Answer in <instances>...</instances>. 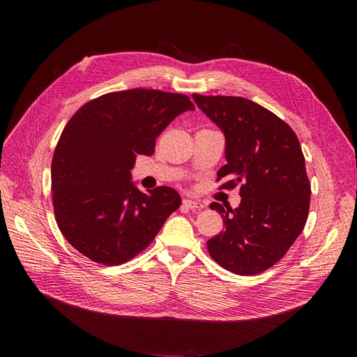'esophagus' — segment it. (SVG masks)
Returning a JSON list of instances; mask_svg holds the SVG:
<instances>
[{"instance_id": "esophagus-1", "label": "esophagus", "mask_w": 357, "mask_h": 357, "mask_svg": "<svg viewBox=\"0 0 357 357\" xmlns=\"http://www.w3.org/2000/svg\"><path fill=\"white\" fill-rule=\"evenodd\" d=\"M183 205L186 208H191V210H198V208H204V205L199 202V201H195V199H190V198H185L183 201Z\"/></svg>"}]
</instances>
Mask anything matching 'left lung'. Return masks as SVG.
Listing matches in <instances>:
<instances>
[{
  "instance_id": "8db88e82",
  "label": "left lung",
  "mask_w": 357,
  "mask_h": 357,
  "mask_svg": "<svg viewBox=\"0 0 357 357\" xmlns=\"http://www.w3.org/2000/svg\"><path fill=\"white\" fill-rule=\"evenodd\" d=\"M198 108L226 137L221 188L240 183L241 202L221 214L226 230L207 241L211 257L236 275H256L282 259L305 227L311 185L294 130L261 105L241 97L192 93Z\"/></svg>"
}]
</instances>
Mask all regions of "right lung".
<instances>
[{"instance_id": "right-lung-1", "label": "right lung", "mask_w": 357, "mask_h": 357, "mask_svg": "<svg viewBox=\"0 0 357 357\" xmlns=\"http://www.w3.org/2000/svg\"><path fill=\"white\" fill-rule=\"evenodd\" d=\"M195 107L183 93L109 92L82 105L65 126L52 159L58 227L79 253L121 265L153 241L181 197L169 186L143 194L131 181L136 156H152L156 137Z\"/></svg>"}]
</instances>
